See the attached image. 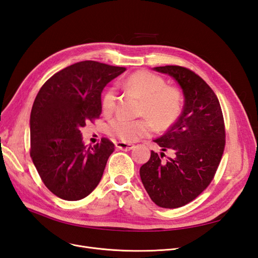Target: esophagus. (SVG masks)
Wrapping results in <instances>:
<instances>
[{"label": "esophagus", "mask_w": 258, "mask_h": 258, "mask_svg": "<svg viewBox=\"0 0 258 258\" xmlns=\"http://www.w3.org/2000/svg\"><path fill=\"white\" fill-rule=\"evenodd\" d=\"M116 147L118 148V150H121V151H131L132 148L135 147V145L132 144H128V143H124V142H117L116 143Z\"/></svg>", "instance_id": "34e87169"}]
</instances>
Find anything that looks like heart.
Wrapping results in <instances>:
<instances>
[{"label": "heart", "instance_id": "1", "mask_svg": "<svg viewBox=\"0 0 258 258\" xmlns=\"http://www.w3.org/2000/svg\"><path fill=\"white\" fill-rule=\"evenodd\" d=\"M123 87L142 98L140 114L148 116L158 128L166 129L178 118L183 107L182 92L173 86H167L161 76L147 70H141L129 75L123 81ZM116 102L114 88L106 90L102 98L105 113L113 111ZM153 123L148 118L131 120L124 117H115L107 124V132L123 142H135L152 132Z\"/></svg>", "mask_w": 258, "mask_h": 258}]
</instances>
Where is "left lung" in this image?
Listing matches in <instances>:
<instances>
[{"mask_svg": "<svg viewBox=\"0 0 258 258\" xmlns=\"http://www.w3.org/2000/svg\"><path fill=\"white\" fill-rule=\"evenodd\" d=\"M155 71L169 74L181 86L185 98L182 114L165 135L154 140L173 157L163 161L152 151L140 169L147 194L166 209L183 207L196 199L212 182L225 148V124L214 91L191 70L166 66Z\"/></svg>", "mask_w": 258, "mask_h": 258, "instance_id": "obj_1", "label": "left lung"}]
</instances>
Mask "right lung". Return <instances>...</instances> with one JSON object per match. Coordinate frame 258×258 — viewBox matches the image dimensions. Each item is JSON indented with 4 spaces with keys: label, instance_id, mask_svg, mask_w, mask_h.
<instances>
[{
    "label": "right lung",
    "instance_id": "obj_1",
    "mask_svg": "<svg viewBox=\"0 0 258 258\" xmlns=\"http://www.w3.org/2000/svg\"><path fill=\"white\" fill-rule=\"evenodd\" d=\"M126 68L81 61L53 74L38 91L30 116V155L45 186L57 197L81 200L96 188L114 144L86 147L81 128L102 112L101 92Z\"/></svg>",
    "mask_w": 258,
    "mask_h": 258
}]
</instances>
